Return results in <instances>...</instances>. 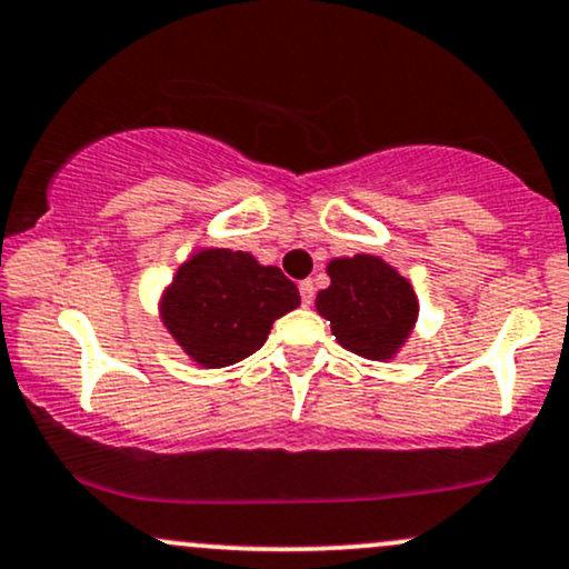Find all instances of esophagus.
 <instances>
[{"instance_id":"obj_1","label":"esophagus","mask_w":569,"mask_h":569,"mask_svg":"<svg viewBox=\"0 0 569 569\" xmlns=\"http://www.w3.org/2000/svg\"><path fill=\"white\" fill-rule=\"evenodd\" d=\"M299 295H302L305 308H310V305H313V297H316L313 280H302V283H299Z\"/></svg>"}]
</instances>
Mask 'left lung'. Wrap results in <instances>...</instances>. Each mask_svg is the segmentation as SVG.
<instances>
[{
  "label": "left lung",
  "mask_w": 569,
  "mask_h": 569,
  "mask_svg": "<svg viewBox=\"0 0 569 569\" xmlns=\"http://www.w3.org/2000/svg\"><path fill=\"white\" fill-rule=\"evenodd\" d=\"M327 272L332 283L318 291L316 310L329 321L337 342L365 359H391L418 318L410 280L370 253L332 259Z\"/></svg>",
  "instance_id": "obj_1"
}]
</instances>
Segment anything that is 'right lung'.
I'll use <instances>...</instances> for the list:
<instances>
[{
	"label": "right lung",
	"instance_id": "add662e5",
	"mask_svg": "<svg viewBox=\"0 0 569 569\" xmlns=\"http://www.w3.org/2000/svg\"><path fill=\"white\" fill-rule=\"evenodd\" d=\"M297 305V286L278 267L204 248L180 264L161 297V321L197 365L216 370L259 351L272 323Z\"/></svg>",
	"mask_w": 569,
	"mask_h": 569
}]
</instances>
